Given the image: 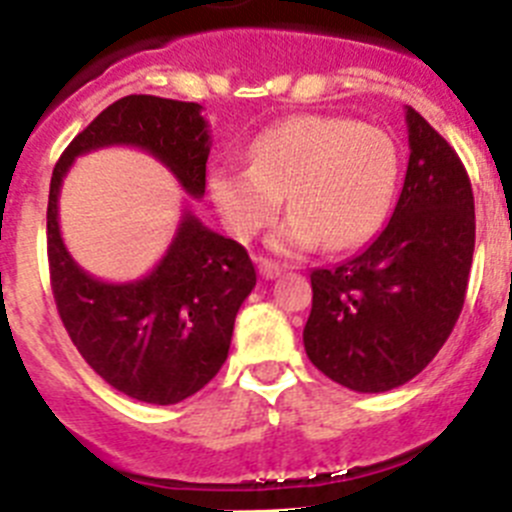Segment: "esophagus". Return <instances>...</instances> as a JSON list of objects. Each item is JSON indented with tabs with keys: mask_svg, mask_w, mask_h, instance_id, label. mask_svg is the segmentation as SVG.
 I'll return each mask as SVG.
<instances>
[{
	"mask_svg": "<svg viewBox=\"0 0 512 512\" xmlns=\"http://www.w3.org/2000/svg\"><path fill=\"white\" fill-rule=\"evenodd\" d=\"M256 264H259V271L264 279H277L279 274H282L279 264H274V261H269V259H256Z\"/></svg>",
	"mask_w": 512,
	"mask_h": 512,
	"instance_id": "1",
	"label": "esophagus"
}]
</instances>
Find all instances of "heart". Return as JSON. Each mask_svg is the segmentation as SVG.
I'll return each instance as SVG.
<instances>
[{
  "instance_id": "obj_1",
  "label": "heart",
  "mask_w": 512,
  "mask_h": 512,
  "mask_svg": "<svg viewBox=\"0 0 512 512\" xmlns=\"http://www.w3.org/2000/svg\"><path fill=\"white\" fill-rule=\"evenodd\" d=\"M400 182L392 135L346 117L300 115L277 122L248 146V166L210 174V197L225 228L248 241L277 215L269 246L300 253L323 243L346 251L366 243L390 215Z\"/></svg>"
}]
</instances>
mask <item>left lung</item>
Here are the masks:
<instances>
[{"instance_id":"8db88e82","label":"left lung","mask_w":512,"mask_h":512,"mask_svg":"<svg viewBox=\"0 0 512 512\" xmlns=\"http://www.w3.org/2000/svg\"><path fill=\"white\" fill-rule=\"evenodd\" d=\"M410 161L390 223L354 259L315 269L305 351L354 392H387L431 364L467 295L474 194L446 138L405 110Z\"/></svg>"}]
</instances>
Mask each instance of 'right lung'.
Listing matches in <instances>:
<instances>
[{"label": "right lung", "mask_w": 512, "mask_h": 512, "mask_svg": "<svg viewBox=\"0 0 512 512\" xmlns=\"http://www.w3.org/2000/svg\"><path fill=\"white\" fill-rule=\"evenodd\" d=\"M133 146L158 158L200 200L210 130L197 102L130 94L112 102L61 153L48 194V264L58 315L94 372L117 392L174 405L200 392L228 359L235 315L256 287L241 243L184 207L164 259L143 279L110 284L81 269L58 228V194L76 156Z\"/></svg>", "instance_id": "1"}]
</instances>
